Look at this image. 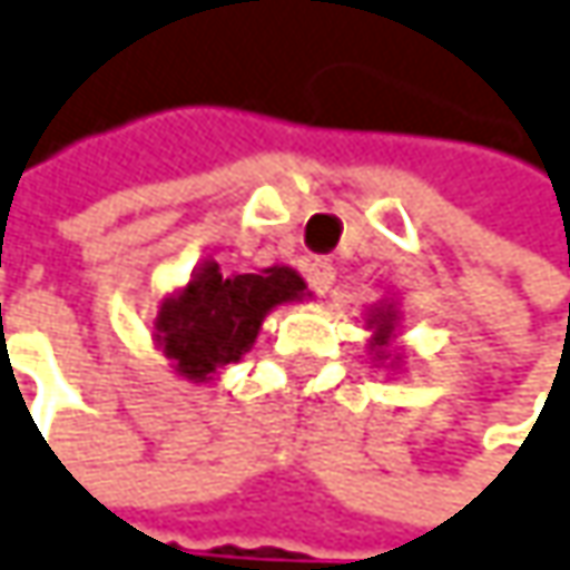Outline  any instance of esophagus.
I'll return each mask as SVG.
<instances>
[{
    "label": "esophagus",
    "mask_w": 570,
    "mask_h": 570,
    "mask_svg": "<svg viewBox=\"0 0 570 570\" xmlns=\"http://www.w3.org/2000/svg\"><path fill=\"white\" fill-rule=\"evenodd\" d=\"M306 281H309V286H313L320 296H326V293L333 289V284H336V267H333L330 261H313L309 271H306Z\"/></svg>",
    "instance_id": "esophagus-1"
}]
</instances>
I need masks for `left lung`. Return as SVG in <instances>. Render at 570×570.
Instances as JSON below:
<instances>
[{
  "label": "left lung",
  "mask_w": 570,
  "mask_h": 570,
  "mask_svg": "<svg viewBox=\"0 0 570 570\" xmlns=\"http://www.w3.org/2000/svg\"><path fill=\"white\" fill-rule=\"evenodd\" d=\"M401 323V303L394 296H385L379 303H372L365 309V330L372 333L368 338V355L379 368H389V372H401L404 365V352L394 348V330Z\"/></svg>",
  "instance_id": "obj_1"
}]
</instances>
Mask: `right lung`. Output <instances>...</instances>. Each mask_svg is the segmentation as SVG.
I'll use <instances>...</instances> for the list:
<instances>
[{
    "label": "right lung",
    "mask_w": 570,
    "mask_h": 570,
    "mask_svg": "<svg viewBox=\"0 0 570 570\" xmlns=\"http://www.w3.org/2000/svg\"><path fill=\"white\" fill-rule=\"evenodd\" d=\"M306 296H313L306 281L286 264L237 274L222 271L218 261L208 257L191 271L188 284L163 296L153 345L169 358L179 379L212 385L222 379L225 365L250 352L264 320L277 306L303 303Z\"/></svg>",
    "instance_id": "obj_1"
}]
</instances>
